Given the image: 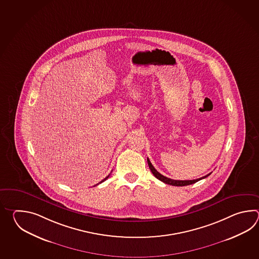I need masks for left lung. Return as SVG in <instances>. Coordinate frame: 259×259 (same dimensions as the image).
Here are the masks:
<instances>
[{
	"label": "left lung",
	"mask_w": 259,
	"mask_h": 259,
	"mask_svg": "<svg viewBox=\"0 0 259 259\" xmlns=\"http://www.w3.org/2000/svg\"><path fill=\"white\" fill-rule=\"evenodd\" d=\"M147 162H148L149 168L151 169L152 173L154 174V176L155 177L156 179H158L159 181L164 182L165 184H169V185H172V186H186V185H191V184H193V183L199 182V181L203 180L204 178L209 176L210 174H211V173H209V174H207L206 176L202 177V178L196 179V180H191V181H176V180H172V179L166 178V177L163 176L162 174H160L159 172L154 168V165H152V163L150 162L149 158H147Z\"/></svg>",
	"instance_id": "1"
}]
</instances>
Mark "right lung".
<instances>
[{
    "label": "right lung",
    "mask_w": 259,
    "mask_h": 259,
    "mask_svg": "<svg viewBox=\"0 0 259 259\" xmlns=\"http://www.w3.org/2000/svg\"><path fill=\"white\" fill-rule=\"evenodd\" d=\"M109 176H110V175H108V176L106 177V178H105V179H104V180H103V181H102V182H99V183H102V182H105V180H106V179H108V177H109Z\"/></svg>",
    "instance_id": "1"
}]
</instances>
